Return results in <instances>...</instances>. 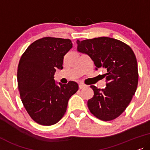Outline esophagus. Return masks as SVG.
I'll return each mask as SVG.
<instances>
[{
    "label": "esophagus",
    "instance_id": "1",
    "mask_svg": "<svg viewBox=\"0 0 150 150\" xmlns=\"http://www.w3.org/2000/svg\"><path fill=\"white\" fill-rule=\"evenodd\" d=\"M86 87H87V86L85 85V84L81 83L79 84V88H80V89H83V88H85Z\"/></svg>",
    "mask_w": 150,
    "mask_h": 150
}]
</instances>
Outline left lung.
<instances>
[{
    "instance_id": "1",
    "label": "left lung",
    "mask_w": 150,
    "mask_h": 150,
    "mask_svg": "<svg viewBox=\"0 0 150 150\" xmlns=\"http://www.w3.org/2000/svg\"><path fill=\"white\" fill-rule=\"evenodd\" d=\"M77 50L88 55L95 69H105L106 87L91 86L94 96L88 107L94 116L103 121L117 117L129 105L138 84V66L133 51L119 40L98 37L77 41Z\"/></svg>"
}]
</instances>
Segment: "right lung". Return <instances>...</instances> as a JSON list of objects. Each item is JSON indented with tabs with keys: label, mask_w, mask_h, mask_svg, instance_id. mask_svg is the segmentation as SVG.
<instances>
[{
	"label": "right lung",
	"mask_w": 150,
	"mask_h": 150,
	"mask_svg": "<svg viewBox=\"0 0 150 150\" xmlns=\"http://www.w3.org/2000/svg\"><path fill=\"white\" fill-rule=\"evenodd\" d=\"M73 47L71 41L44 37L28 46L18 67V83L24 106L37 123L56 124L67 111L68 101L78 90L75 81L62 84L54 80L56 69H63L64 56Z\"/></svg>",
	"instance_id": "1"
}]
</instances>
